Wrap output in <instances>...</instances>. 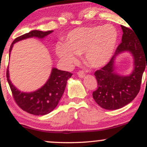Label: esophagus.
Here are the masks:
<instances>
[{
	"label": "esophagus",
	"mask_w": 147,
	"mask_h": 147,
	"mask_svg": "<svg viewBox=\"0 0 147 147\" xmlns=\"http://www.w3.org/2000/svg\"><path fill=\"white\" fill-rule=\"evenodd\" d=\"M77 75H78L79 77H80V78H84V77H85V73H84V71H79L77 72Z\"/></svg>",
	"instance_id": "obj_1"
}]
</instances>
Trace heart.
<instances>
[{
  "label": "heart",
  "mask_w": 147,
  "mask_h": 147,
  "mask_svg": "<svg viewBox=\"0 0 147 147\" xmlns=\"http://www.w3.org/2000/svg\"><path fill=\"white\" fill-rule=\"evenodd\" d=\"M117 41V30L112 25L83 27L70 31L64 44H57L56 53L67 67H71L77 61L76 55L84 53L86 63L98 68L111 60Z\"/></svg>",
  "instance_id": "heart-1"
}]
</instances>
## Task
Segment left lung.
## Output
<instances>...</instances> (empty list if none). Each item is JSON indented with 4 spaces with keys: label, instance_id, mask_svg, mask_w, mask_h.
<instances>
[{
    "label": "left lung",
    "instance_id": "obj_1",
    "mask_svg": "<svg viewBox=\"0 0 147 147\" xmlns=\"http://www.w3.org/2000/svg\"><path fill=\"white\" fill-rule=\"evenodd\" d=\"M123 34L122 43L105 66L95 72L98 88L92 92L95 102L106 110H117L129 104L140 89L143 72L147 69V55L142 43L132 30L121 25ZM129 51L134 58V70L129 76H122L115 71L116 57ZM147 65H146V63Z\"/></svg>",
    "mask_w": 147,
    "mask_h": 147
}]
</instances>
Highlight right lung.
Wrapping results in <instances>:
<instances>
[{
    "label": "right lung",
    "instance_id": "1",
    "mask_svg": "<svg viewBox=\"0 0 147 147\" xmlns=\"http://www.w3.org/2000/svg\"><path fill=\"white\" fill-rule=\"evenodd\" d=\"M52 32V30L47 32L32 30L17 37L10 46L9 56L13 45L16 42L32 37L43 38ZM8 69L7 70V79L15 102L23 111L34 115H44L48 114L57 107L65 90L67 81L72 75V74L69 72L52 68L50 77L41 88L34 92H24L20 91L11 83L9 79Z\"/></svg>",
    "mask_w": 147,
    "mask_h": 147
}]
</instances>
